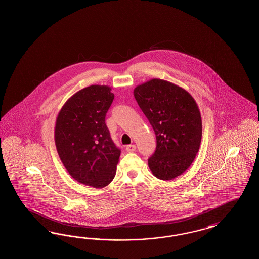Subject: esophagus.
I'll use <instances>...</instances> for the list:
<instances>
[{
  "label": "esophagus",
  "mask_w": 259,
  "mask_h": 259,
  "mask_svg": "<svg viewBox=\"0 0 259 259\" xmlns=\"http://www.w3.org/2000/svg\"><path fill=\"white\" fill-rule=\"evenodd\" d=\"M126 151L128 152V153H132L134 152L135 150H136V146L134 145V144H131V145H127L125 148Z\"/></svg>",
  "instance_id": "obj_1"
}]
</instances>
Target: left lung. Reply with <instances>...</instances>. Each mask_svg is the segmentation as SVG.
Listing matches in <instances>:
<instances>
[{"label": "left lung", "instance_id": "1", "mask_svg": "<svg viewBox=\"0 0 259 259\" xmlns=\"http://www.w3.org/2000/svg\"><path fill=\"white\" fill-rule=\"evenodd\" d=\"M134 96L157 138L150 170L159 180H174L193 163L200 146L202 121L196 101L185 89L160 78L138 85Z\"/></svg>", "mask_w": 259, "mask_h": 259}]
</instances>
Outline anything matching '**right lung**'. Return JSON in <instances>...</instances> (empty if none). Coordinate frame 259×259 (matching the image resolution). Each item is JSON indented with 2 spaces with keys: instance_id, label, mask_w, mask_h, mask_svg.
I'll list each match as a JSON object with an SVG mask.
<instances>
[{
  "instance_id": "obj_1",
  "label": "right lung",
  "mask_w": 259,
  "mask_h": 259,
  "mask_svg": "<svg viewBox=\"0 0 259 259\" xmlns=\"http://www.w3.org/2000/svg\"><path fill=\"white\" fill-rule=\"evenodd\" d=\"M113 100L111 87H85L66 101L56 119V148L63 166L74 180L94 188L113 181L120 156L105 124Z\"/></svg>"
}]
</instances>
